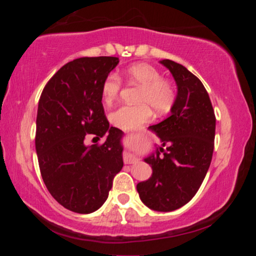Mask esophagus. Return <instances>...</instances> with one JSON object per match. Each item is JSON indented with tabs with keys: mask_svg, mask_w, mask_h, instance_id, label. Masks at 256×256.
Instances as JSON below:
<instances>
[{
	"mask_svg": "<svg viewBox=\"0 0 256 256\" xmlns=\"http://www.w3.org/2000/svg\"><path fill=\"white\" fill-rule=\"evenodd\" d=\"M123 159H124L125 164H134V162H138V158L136 157V154L130 152V151H128V152L124 154Z\"/></svg>",
	"mask_w": 256,
	"mask_h": 256,
	"instance_id": "1",
	"label": "esophagus"
}]
</instances>
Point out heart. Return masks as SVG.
<instances>
[{
    "mask_svg": "<svg viewBox=\"0 0 256 256\" xmlns=\"http://www.w3.org/2000/svg\"><path fill=\"white\" fill-rule=\"evenodd\" d=\"M126 76L131 81L141 86L138 96L140 105H124L110 114L112 123L124 130H134L141 126L151 118V110L157 114H164L170 110L175 102V90L170 82L162 79L157 68L146 63H138L130 66ZM122 88V80L110 73L102 86V96L106 102L118 98Z\"/></svg>",
    "mask_w": 256,
    "mask_h": 256,
    "instance_id": "b5f03b06",
    "label": "heart"
}]
</instances>
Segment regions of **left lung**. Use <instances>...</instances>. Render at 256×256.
Segmentation results:
<instances>
[{"label":"left lung","instance_id":"left-lung-1","mask_svg":"<svg viewBox=\"0 0 256 256\" xmlns=\"http://www.w3.org/2000/svg\"><path fill=\"white\" fill-rule=\"evenodd\" d=\"M160 64L177 86L170 116L152 126L162 146L144 160L152 168L136 190L151 210L170 212L192 200L209 170L214 146L216 116L204 86L188 68L170 60Z\"/></svg>","mask_w":256,"mask_h":256}]
</instances>
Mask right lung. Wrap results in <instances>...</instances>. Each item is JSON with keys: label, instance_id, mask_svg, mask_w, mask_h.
Returning <instances> with one entry per match:
<instances>
[{"label": "right lung", "instance_id": "right-lung-1", "mask_svg": "<svg viewBox=\"0 0 256 256\" xmlns=\"http://www.w3.org/2000/svg\"><path fill=\"white\" fill-rule=\"evenodd\" d=\"M118 58H80L66 63L42 90L36 120V152L42 180L60 206L92 214L108 198L123 167V132L110 128L102 86ZM86 134L106 136L86 146Z\"/></svg>", "mask_w": 256, "mask_h": 256}]
</instances>
